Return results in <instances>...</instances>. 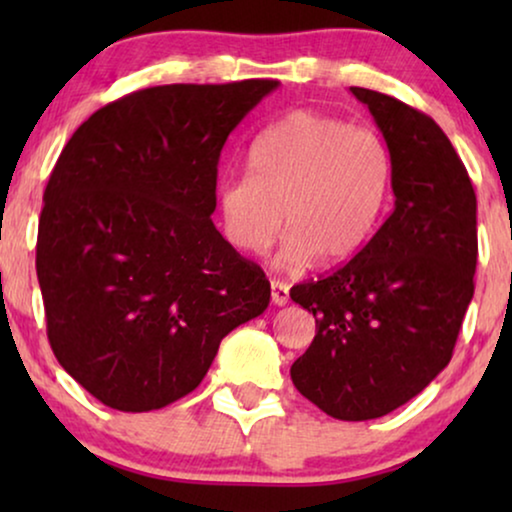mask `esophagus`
I'll return each instance as SVG.
<instances>
[{"instance_id": "obj_1", "label": "esophagus", "mask_w": 512, "mask_h": 512, "mask_svg": "<svg viewBox=\"0 0 512 512\" xmlns=\"http://www.w3.org/2000/svg\"><path fill=\"white\" fill-rule=\"evenodd\" d=\"M270 289H272V303L275 305H286L289 303V284L279 282V279H272L270 282Z\"/></svg>"}]
</instances>
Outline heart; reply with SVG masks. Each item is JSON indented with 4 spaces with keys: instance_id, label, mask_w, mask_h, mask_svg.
I'll list each match as a JSON object with an SVG mask.
<instances>
[{
    "instance_id": "heart-1",
    "label": "heart",
    "mask_w": 512,
    "mask_h": 512,
    "mask_svg": "<svg viewBox=\"0 0 512 512\" xmlns=\"http://www.w3.org/2000/svg\"><path fill=\"white\" fill-rule=\"evenodd\" d=\"M394 158L373 130L298 109L249 149V174L219 186L226 240L258 256L284 230L279 265H338L359 254L389 202Z\"/></svg>"
}]
</instances>
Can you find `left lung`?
<instances>
[{
    "label": "left lung",
    "mask_w": 512,
    "mask_h": 512,
    "mask_svg": "<svg viewBox=\"0 0 512 512\" xmlns=\"http://www.w3.org/2000/svg\"><path fill=\"white\" fill-rule=\"evenodd\" d=\"M349 90L394 158V212L345 265L291 289L317 319L291 380L326 415L363 422L401 408L450 363L475 291L478 202L431 116L377 90Z\"/></svg>",
    "instance_id": "obj_1"
}]
</instances>
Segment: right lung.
<instances>
[{"label":"right lung","instance_id":"right-lung-1","mask_svg":"<svg viewBox=\"0 0 512 512\" xmlns=\"http://www.w3.org/2000/svg\"><path fill=\"white\" fill-rule=\"evenodd\" d=\"M277 86L135 90L62 149L37 237L46 333L60 366L109 408L149 412L191 394L221 340L268 307L265 272L212 214L223 144Z\"/></svg>","mask_w":512,"mask_h":512}]
</instances>
